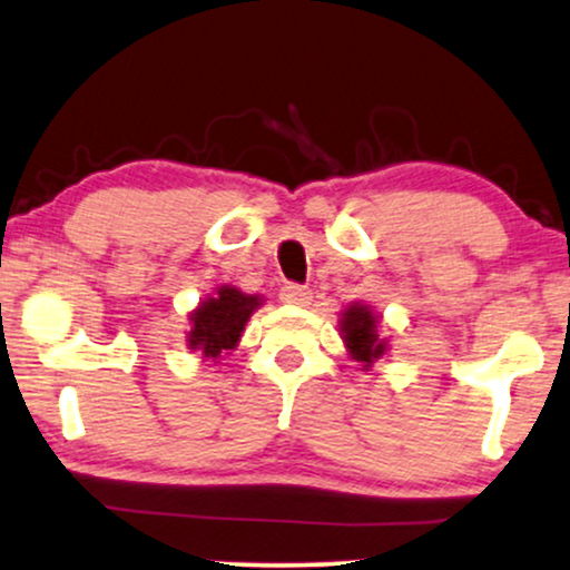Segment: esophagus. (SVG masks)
<instances>
[{
    "instance_id": "esophagus-1",
    "label": "esophagus",
    "mask_w": 570,
    "mask_h": 570,
    "mask_svg": "<svg viewBox=\"0 0 570 570\" xmlns=\"http://www.w3.org/2000/svg\"><path fill=\"white\" fill-rule=\"evenodd\" d=\"M279 298L285 301V304H293V306H306L312 301V291L306 285H296V283H287L283 291H279Z\"/></svg>"
}]
</instances>
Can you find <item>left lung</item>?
Listing matches in <instances>:
<instances>
[{"label": "left lung", "instance_id": "left-lung-1", "mask_svg": "<svg viewBox=\"0 0 570 570\" xmlns=\"http://www.w3.org/2000/svg\"><path fill=\"white\" fill-rule=\"evenodd\" d=\"M341 338L350 357L363 365V371H371L373 363H379L390 350V341L379 336V314L360 301L341 312Z\"/></svg>", "mask_w": 570, "mask_h": 570}]
</instances>
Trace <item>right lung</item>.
I'll return each mask as SVG.
<instances>
[{"instance_id":"add662e5","label":"right lung","mask_w":570,"mask_h":570,"mask_svg":"<svg viewBox=\"0 0 570 570\" xmlns=\"http://www.w3.org/2000/svg\"><path fill=\"white\" fill-rule=\"evenodd\" d=\"M261 304H264L261 296H250L234 285H220L189 314L191 331L186 336L189 350L216 363L239 344L247 320Z\"/></svg>"}]
</instances>
